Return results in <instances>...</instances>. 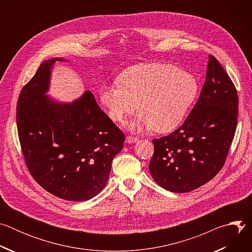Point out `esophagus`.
<instances>
[{
  "mask_svg": "<svg viewBox=\"0 0 252 252\" xmlns=\"http://www.w3.org/2000/svg\"><path fill=\"white\" fill-rule=\"evenodd\" d=\"M138 140H139L138 137H135V136H132V135H127L126 136V142L127 143H133V142H136Z\"/></svg>",
  "mask_w": 252,
  "mask_h": 252,
  "instance_id": "obj_1",
  "label": "esophagus"
}]
</instances>
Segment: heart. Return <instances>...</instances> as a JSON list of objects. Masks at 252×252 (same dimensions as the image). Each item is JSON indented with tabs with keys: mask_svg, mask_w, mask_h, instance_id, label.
I'll use <instances>...</instances> for the list:
<instances>
[{
	"mask_svg": "<svg viewBox=\"0 0 252 252\" xmlns=\"http://www.w3.org/2000/svg\"><path fill=\"white\" fill-rule=\"evenodd\" d=\"M118 85L101 88L99 98L107 116L123 124L137 109L132 130L153 128L167 133L182 125L194 103L199 87L191 74L161 63L130 66L119 76Z\"/></svg>",
	"mask_w": 252,
	"mask_h": 252,
	"instance_id": "obj_1",
	"label": "heart"
}]
</instances>
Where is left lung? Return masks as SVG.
<instances>
[{
    "mask_svg": "<svg viewBox=\"0 0 252 252\" xmlns=\"http://www.w3.org/2000/svg\"><path fill=\"white\" fill-rule=\"evenodd\" d=\"M238 115L236 89L221 64L209 55L205 82L183 126L153 139L149 168L158 185L171 192H189L222 168L234 137Z\"/></svg>",
    "mask_w": 252,
    "mask_h": 252,
    "instance_id": "obj_1",
    "label": "left lung"
}]
</instances>
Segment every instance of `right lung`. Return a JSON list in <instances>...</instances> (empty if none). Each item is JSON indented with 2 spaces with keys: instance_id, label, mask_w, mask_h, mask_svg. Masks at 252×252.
I'll return each mask as SVG.
<instances>
[{
  "instance_id": "obj_1",
  "label": "right lung",
  "mask_w": 252,
  "mask_h": 252,
  "mask_svg": "<svg viewBox=\"0 0 252 252\" xmlns=\"http://www.w3.org/2000/svg\"><path fill=\"white\" fill-rule=\"evenodd\" d=\"M55 58L41 63L22 89L17 127L26 164L50 193L71 201L94 197L105 187L125 135L86 91L73 102L47 94Z\"/></svg>"
}]
</instances>
